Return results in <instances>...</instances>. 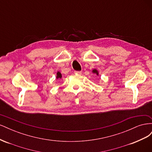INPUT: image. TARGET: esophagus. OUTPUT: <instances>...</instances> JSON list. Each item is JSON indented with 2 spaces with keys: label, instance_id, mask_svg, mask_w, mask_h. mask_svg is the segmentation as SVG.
I'll list each match as a JSON object with an SVG mask.
<instances>
[{
  "label": "esophagus",
  "instance_id": "1",
  "mask_svg": "<svg viewBox=\"0 0 152 152\" xmlns=\"http://www.w3.org/2000/svg\"><path fill=\"white\" fill-rule=\"evenodd\" d=\"M75 73H76V74H79V75H80L82 73V72L81 71H75L74 72Z\"/></svg>",
  "mask_w": 152,
  "mask_h": 152
}]
</instances>
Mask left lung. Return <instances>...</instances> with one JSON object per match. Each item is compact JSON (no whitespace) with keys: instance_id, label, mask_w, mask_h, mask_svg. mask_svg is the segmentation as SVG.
Segmentation results:
<instances>
[{"instance_id":"left-lung-1","label":"left lung","mask_w":152,"mask_h":152,"mask_svg":"<svg viewBox=\"0 0 152 152\" xmlns=\"http://www.w3.org/2000/svg\"><path fill=\"white\" fill-rule=\"evenodd\" d=\"M92 72H93V73H96V75H99V73H98V71L96 70V69H94V70H93V71H92Z\"/></svg>"}]
</instances>
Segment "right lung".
<instances>
[{"mask_svg":"<svg viewBox=\"0 0 152 152\" xmlns=\"http://www.w3.org/2000/svg\"><path fill=\"white\" fill-rule=\"evenodd\" d=\"M61 77H62V75H61V73L59 72H57V74H56V79H61Z\"/></svg>","mask_w":152,"mask_h":152,"instance_id":"obj_1","label":"right lung"}]
</instances>
